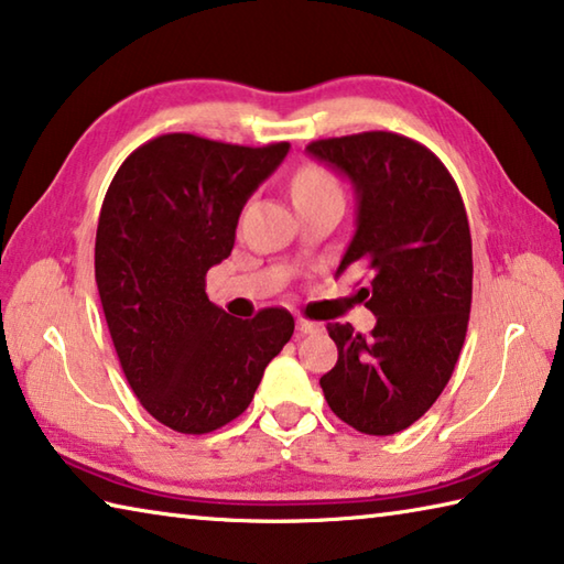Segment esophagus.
<instances>
[{
	"instance_id": "esophagus-1",
	"label": "esophagus",
	"mask_w": 564,
	"mask_h": 564,
	"mask_svg": "<svg viewBox=\"0 0 564 564\" xmlns=\"http://www.w3.org/2000/svg\"><path fill=\"white\" fill-rule=\"evenodd\" d=\"M295 330L301 335H313V333H321V325L313 323V321H305V317H299V323H295Z\"/></svg>"
}]
</instances>
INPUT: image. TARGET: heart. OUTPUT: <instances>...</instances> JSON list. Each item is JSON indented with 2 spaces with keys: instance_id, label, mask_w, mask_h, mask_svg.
Listing matches in <instances>:
<instances>
[{
  "instance_id": "obj_1",
  "label": "heart",
  "mask_w": 564,
  "mask_h": 564,
  "mask_svg": "<svg viewBox=\"0 0 564 564\" xmlns=\"http://www.w3.org/2000/svg\"><path fill=\"white\" fill-rule=\"evenodd\" d=\"M323 194H340V184L321 165L303 167L299 175L293 177V199H311L323 197Z\"/></svg>"
}]
</instances>
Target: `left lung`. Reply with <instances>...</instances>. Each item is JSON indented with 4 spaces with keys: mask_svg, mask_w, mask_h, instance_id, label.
<instances>
[{
    "mask_svg": "<svg viewBox=\"0 0 564 564\" xmlns=\"http://www.w3.org/2000/svg\"><path fill=\"white\" fill-rule=\"evenodd\" d=\"M313 158L350 177L357 229L337 275L367 271L355 299L370 335L327 323L337 362L321 377L327 406L362 434L389 436L429 412L466 340L474 259L464 199L432 150L387 130L313 140Z\"/></svg>",
    "mask_w": 564,
    "mask_h": 564,
    "instance_id": "8db88e82",
    "label": "left lung"
}]
</instances>
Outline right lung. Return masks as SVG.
<instances>
[{
  "mask_svg": "<svg viewBox=\"0 0 564 564\" xmlns=\"http://www.w3.org/2000/svg\"><path fill=\"white\" fill-rule=\"evenodd\" d=\"M289 142L231 145L170 132L132 150L100 207L96 283L118 360L148 414L180 434H209L251 404L293 315L231 317L207 295V271L234 249L243 204Z\"/></svg>",
  "mask_w": 564,
  "mask_h": 564,
  "instance_id": "add662e5",
  "label": "right lung"
}]
</instances>
